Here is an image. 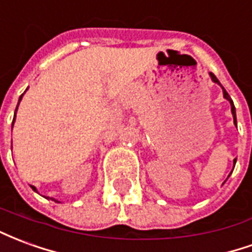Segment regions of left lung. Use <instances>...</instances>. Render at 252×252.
<instances>
[{
	"instance_id": "8db88e82",
	"label": "left lung",
	"mask_w": 252,
	"mask_h": 252,
	"mask_svg": "<svg viewBox=\"0 0 252 252\" xmlns=\"http://www.w3.org/2000/svg\"><path fill=\"white\" fill-rule=\"evenodd\" d=\"M209 75H211V79H212V81H213V82L217 83L219 86H221V83L219 82V79H217V78L215 77V74H212V72H209ZM221 89H222V95H224V98L228 99V101H229V104H231V112H232V116H233V124L236 126V110H235V105H233V101H232V99H231V97H229V94L227 93V90L222 88V86H221ZM235 163H236V160H233V164H235Z\"/></svg>"
}]
</instances>
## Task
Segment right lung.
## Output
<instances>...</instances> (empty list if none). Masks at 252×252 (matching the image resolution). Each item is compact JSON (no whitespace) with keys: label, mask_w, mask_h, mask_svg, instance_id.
<instances>
[{"label":"right lung","mask_w":252,"mask_h":252,"mask_svg":"<svg viewBox=\"0 0 252 252\" xmlns=\"http://www.w3.org/2000/svg\"><path fill=\"white\" fill-rule=\"evenodd\" d=\"M25 92H27V90H25ZM24 92V93H25ZM24 93L21 94V95H20V98H19V104H17V108H19V105H20V101H21V99H23V95H24ZM17 108H16V112H14V117H13V123H12V128H13V124H14V120H16V113H17ZM32 189L35 190L36 191V188L35 186H32ZM52 201H55V202H59V201L58 200H55V198H51Z\"/></svg>","instance_id":"1"}]
</instances>
